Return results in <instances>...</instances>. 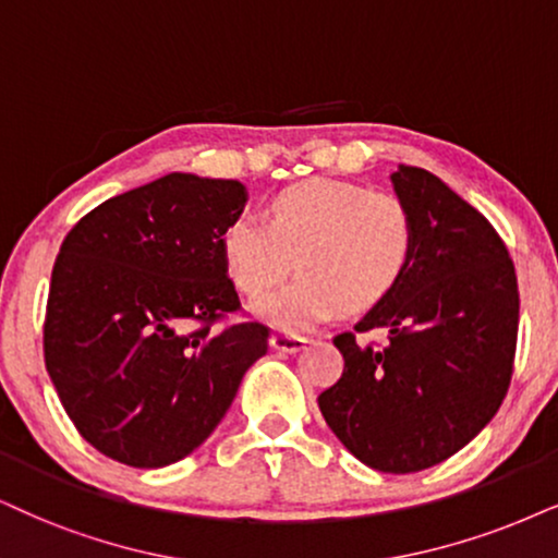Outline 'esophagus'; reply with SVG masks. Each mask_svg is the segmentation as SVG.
<instances>
[{
  "mask_svg": "<svg viewBox=\"0 0 558 558\" xmlns=\"http://www.w3.org/2000/svg\"><path fill=\"white\" fill-rule=\"evenodd\" d=\"M306 337L301 335H286V331H275L270 337V348L275 352H286V355H291V352H299L306 348Z\"/></svg>",
  "mask_w": 558,
  "mask_h": 558,
  "instance_id": "34e87169",
  "label": "esophagus"
}]
</instances>
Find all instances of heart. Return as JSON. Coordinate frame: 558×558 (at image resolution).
I'll return each instance as SVG.
<instances>
[{"label":"heart","instance_id":"b5f03b06","mask_svg":"<svg viewBox=\"0 0 558 558\" xmlns=\"http://www.w3.org/2000/svg\"><path fill=\"white\" fill-rule=\"evenodd\" d=\"M412 246V216L397 195L324 178L280 190L267 223L239 216L218 239L223 270L246 295L283 280L295 259L299 278L250 306L259 322L291 331L327 322L340 306L363 312L386 299Z\"/></svg>","mask_w":558,"mask_h":558}]
</instances>
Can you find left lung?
I'll list each match as a JSON object with an SVG mask.
<instances>
[{
  "instance_id": "obj_1",
  "label": "left lung",
  "mask_w": 558,
  "mask_h": 558,
  "mask_svg": "<svg viewBox=\"0 0 558 558\" xmlns=\"http://www.w3.org/2000/svg\"><path fill=\"white\" fill-rule=\"evenodd\" d=\"M393 193L414 223L404 275L355 330L386 328L384 349L335 337L342 378L319 397L331 433L365 466L412 474L469 446L512 378L520 295L492 223L420 167L399 165Z\"/></svg>"
}]
</instances>
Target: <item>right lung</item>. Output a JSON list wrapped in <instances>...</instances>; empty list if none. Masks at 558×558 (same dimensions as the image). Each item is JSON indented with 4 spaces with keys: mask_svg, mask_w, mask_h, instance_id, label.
<instances>
[{
    "mask_svg": "<svg viewBox=\"0 0 558 558\" xmlns=\"http://www.w3.org/2000/svg\"><path fill=\"white\" fill-rule=\"evenodd\" d=\"M246 187L190 172L110 197L63 239L48 291L44 352L69 420L112 461L161 469L218 427L250 365L267 352L236 312L218 239ZM187 320L201 330L185 336Z\"/></svg>",
    "mask_w": 558,
    "mask_h": 558,
    "instance_id": "add662e5",
    "label": "right lung"
}]
</instances>
